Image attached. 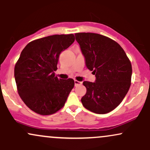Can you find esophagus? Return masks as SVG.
Segmentation results:
<instances>
[{
  "label": "esophagus",
  "instance_id": "34e87169",
  "mask_svg": "<svg viewBox=\"0 0 150 150\" xmlns=\"http://www.w3.org/2000/svg\"><path fill=\"white\" fill-rule=\"evenodd\" d=\"M80 85H82V82H80V81L76 80H75V87H77V86Z\"/></svg>",
  "mask_w": 150,
  "mask_h": 150
}]
</instances>
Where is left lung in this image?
<instances>
[{
	"mask_svg": "<svg viewBox=\"0 0 150 150\" xmlns=\"http://www.w3.org/2000/svg\"><path fill=\"white\" fill-rule=\"evenodd\" d=\"M87 68L96 76L94 82L84 81L87 88L81 99L84 107L99 114L119 105L131 85L132 65L124 50L116 42L95 33H76Z\"/></svg>",
	"mask_w": 150,
	"mask_h": 150,
	"instance_id": "obj_1",
	"label": "left lung"
}]
</instances>
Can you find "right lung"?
Wrapping results in <instances>:
<instances>
[{
	"label": "right lung",
	"instance_id": "obj_1",
	"mask_svg": "<svg viewBox=\"0 0 150 150\" xmlns=\"http://www.w3.org/2000/svg\"><path fill=\"white\" fill-rule=\"evenodd\" d=\"M75 41V36L55 34L29 43L15 66V79L22 100L34 112L47 116L64 106L75 85L73 79H58L60 53Z\"/></svg>",
	"mask_w": 150,
	"mask_h": 150
}]
</instances>
